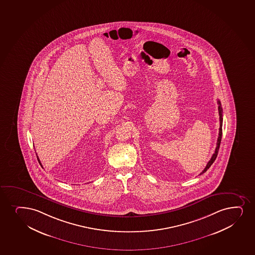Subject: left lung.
Listing matches in <instances>:
<instances>
[{"mask_svg":"<svg viewBox=\"0 0 255 255\" xmlns=\"http://www.w3.org/2000/svg\"><path fill=\"white\" fill-rule=\"evenodd\" d=\"M218 104H219V122H220V127H219V138H218V141H217V147H216L215 153H213L212 158L210 159L209 162L207 163V166L205 167L203 171H201V174H203L204 172H206L207 171V169H209L210 166L213 165V162L215 161L218 153H219V146L221 143L222 139V126H223V109L221 108V103L219 102V100H218ZM200 174V175H201Z\"/></svg>","mask_w":255,"mask_h":255,"instance_id":"8db88e82","label":"left lung"}]
</instances>
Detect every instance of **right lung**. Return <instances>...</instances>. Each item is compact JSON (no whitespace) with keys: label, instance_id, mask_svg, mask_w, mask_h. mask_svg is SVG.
<instances>
[{"label":"right lung","instance_id":"obj_1","mask_svg":"<svg viewBox=\"0 0 255 255\" xmlns=\"http://www.w3.org/2000/svg\"><path fill=\"white\" fill-rule=\"evenodd\" d=\"M37 159H38V161H39L40 165H41V162H40L39 159H38V157H37Z\"/></svg>","mask_w":255,"mask_h":255}]
</instances>
